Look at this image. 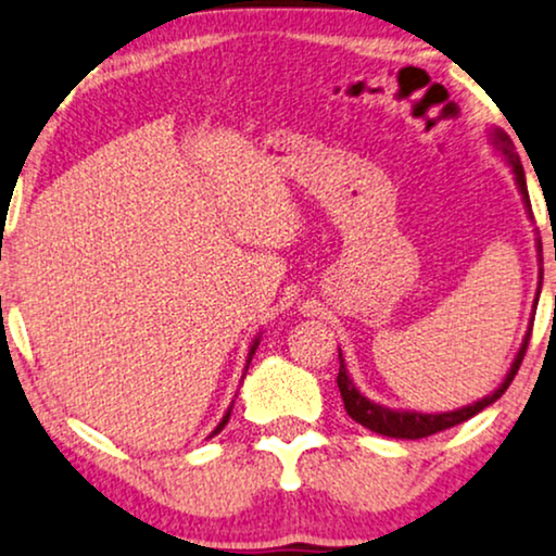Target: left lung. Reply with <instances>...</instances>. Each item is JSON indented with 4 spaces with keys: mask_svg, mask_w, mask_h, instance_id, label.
Returning <instances> with one entry per match:
<instances>
[{
    "mask_svg": "<svg viewBox=\"0 0 556 556\" xmlns=\"http://www.w3.org/2000/svg\"><path fill=\"white\" fill-rule=\"evenodd\" d=\"M490 143L497 149L500 156H503V162L508 164L513 177H516V185H518V193L523 198V205L526 211L531 214V201H529V188H526V173H523V164H520V156L516 154V147H513L510 136L503 131V128H490ZM536 252H539V286H536V299H533V306L539 304V293H541V283H544V257H541V239H536ZM531 327H533V314H531V321H529V330H526V338L520 342L516 358H513L508 374H505V379L495 392L482 396V400H477L475 404H467V407L462 409H451V413H417V409H392V407H383L379 402H371L368 396L361 394V389L355 387L351 374H348V366H345V358H342L340 353V374H338V387H340V396H342V404H345V413L353 417L355 422H361L363 428L374 430V433L379 435H387V438H404V441H417V438H428L433 433H441L445 428H454V425L469 420V417H475L477 413H482L484 407H490L492 402H497L500 396L505 394V389L510 387V381L516 379L518 368H520V361H523L526 355V348H529V338H531Z\"/></svg>",
    "mask_w": 556,
    "mask_h": 556,
    "instance_id": "1",
    "label": "left lung"
}]
</instances>
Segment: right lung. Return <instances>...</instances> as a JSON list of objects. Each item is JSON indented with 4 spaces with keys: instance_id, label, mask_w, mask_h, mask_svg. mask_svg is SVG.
I'll return each instance as SVG.
<instances>
[{
    "instance_id": "1",
    "label": "right lung",
    "mask_w": 556,
    "mask_h": 556,
    "mask_svg": "<svg viewBox=\"0 0 556 556\" xmlns=\"http://www.w3.org/2000/svg\"><path fill=\"white\" fill-rule=\"evenodd\" d=\"M257 345H260V334H257V338H255V340H252V345H250V353H247V366H244V371H247V368H250V361H252V355H255V351H257ZM231 404H235V402H231ZM229 415H231V407H229V409H226V415L222 417V422H218V425H216V428H214V433H211V435L222 433V430H224V425H226V422H229Z\"/></svg>"
}]
</instances>
